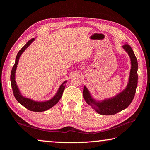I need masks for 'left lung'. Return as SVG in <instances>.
<instances>
[{
	"instance_id": "obj_1",
	"label": "left lung",
	"mask_w": 150,
	"mask_h": 150,
	"mask_svg": "<svg viewBox=\"0 0 150 150\" xmlns=\"http://www.w3.org/2000/svg\"><path fill=\"white\" fill-rule=\"evenodd\" d=\"M122 48L130 58L131 69L128 84L122 92L113 97L100 101L93 98L88 88L84 86L83 97L85 100L99 115H112L123 110L130 105L135 95L138 85V61L130 45L125 44Z\"/></svg>"
}]
</instances>
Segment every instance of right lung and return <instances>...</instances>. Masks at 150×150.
<instances>
[{"instance_id":"right-lung-1","label":"right lung","mask_w":150,"mask_h":150,"mask_svg":"<svg viewBox=\"0 0 150 150\" xmlns=\"http://www.w3.org/2000/svg\"><path fill=\"white\" fill-rule=\"evenodd\" d=\"M34 40L35 38L30 40L29 41L26 43V44L19 51L16 57V60H15V63L13 67H12L11 71V81L14 97L20 105L24 106L25 108L28 109L29 110H31L33 112H43L53 107V106L55 105H56V104L59 102V100L61 99V98H62L63 91H64L65 88V83H67V81H65L64 82L60 85V87L58 88L56 94H55L51 99L46 101H35L30 99L29 98L25 97V96L22 95L18 87L16 81H15V73H16L17 65L18 64L20 57L21 56L22 53L26 50V48L28 47L29 45L31 44Z\"/></svg>"}]
</instances>
